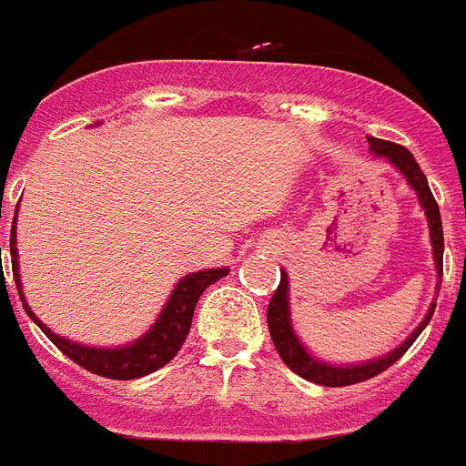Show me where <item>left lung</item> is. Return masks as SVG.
<instances>
[{
  "label": "left lung",
  "instance_id": "1",
  "mask_svg": "<svg viewBox=\"0 0 466 466\" xmlns=\"http://www.w3.org/2000/svg\"><path fill=\"white\" fill-rule=\"evenodd\" d=\"M370 150L380 157H388V160L395 165L400 172L407 177V181L411 184V188L419 194V200H421L423 210H426V218H429V227H431V244H433V256H436V268L438 275L442 278V222H441V210H438V203L433 198L429 188V181L423 177L421 167L414 160V155L407 150L400 143L392 141H383V138H369ZM436 311V304H431L429 316L423 319V323L419 325L417 330L411 332V338L402 344V347H397L395 351H390L388 357L376 359V361H369V364L361 366H328L320 364L316 359L309 357V351L299 344L297 335H294L292 325H289V309H287V272L282 270L279 275V285L272 294L270 304H268V330H270L272 344H275V350H278L279 359L285 361L289 369L297 373V376L306 378V380H311V383L325 385V388H344V385H354L361 383V380H369V378L378 376V373H383L385 369H390L395 364L397 359H402V354L410 350L414 339L421 335V330L429 325L431 316Z\"/></svg>",
  "mask_w": 466,
  "mask_h": 466
}]
</instances>
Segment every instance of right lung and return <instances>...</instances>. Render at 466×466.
I'll use <instances>...</instances> for the list:
<instances>
[{
    "label": "right lung",
    "instance_id": "add662e5",
    "mask_svg": "<svg viewBox=\"0 0 466 466\" xmlns=\"http://www.w3.org/2000/svg\"><path fill=\"white\" fill-rule=\"evenodd\" d=\"M16 234L11 232V270H14V278H16V289L24 299L21 292V282H18V260H16ZM2 253V248H0ZM227 268H218V270H200L194 275H187L181 279L177 289L172 292V299L167 301V306L162 309L157 323L150 328L147 335H143L138 342L122 347V350H93V347H81V344L69 342V339H62L59 335H55L52 330H47L40 320L33 316L28 306L24 301V309L30 319L35 320L43 332L52 339L56 350L66 354V357L74 361V364L83 366L90 373L102 378H112V380H134V378L147 376L153 370L162 369L165 364H169L177 351L181 350V344L187 339L188 328H191V319H194L196 304H198L200 294L206 292V287H210L213 282H218L220 278L227 275Z\"/></svg>",
    "mask_w": 466,
    "mask_h": 466
}]
</instances>
